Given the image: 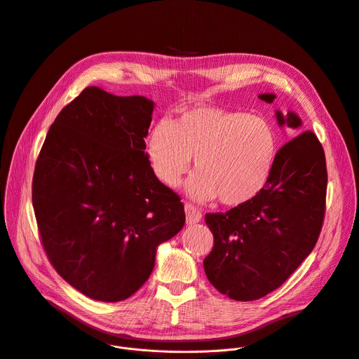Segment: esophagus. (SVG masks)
<instances>
[{"instance_id": "esophagus-1", "label": "esophagus", "mask_w": 359, "mask_h": 359, "mask_svg": "<svg viewBox=\"0 0 359 359\" xmlns=\"http://www.w3.org/2000/svg\"><path fill=\"white\" fill-rule=\"evenodd\" d=\"M184 212H186V223L187 224H196L201 220V212L198 209H196L191 204L186 203L184 204Z\"/></svg>"}]
</instances>
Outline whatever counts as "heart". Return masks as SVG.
I'll return each instance as SVG.
<instances>
[{
  "label": "heart",
  "instance_id": "obj_1",
  "mask_svg": "<svg viewBox=\"0 0 359 359\" xmlns=\"http://www.w3.org/2000/svg\"><path fill=\"white\" fill-rule=\"evenodd\" d=\"M146 151L156 177L168 187L179 186L191 158L197 169L186 183L190 197L206 201L219 197L224 206L259 196L269 184L278 135L263 118L216 107H196L153 126Z\"/></svg>",
  "mask_w": 359,
  "mask_h": 359
}]
</instances>
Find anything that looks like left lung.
<instances>
[{"label":"left lung","instance_id":"1","mask_svg":"<svg viewBox=\"0 0 359 359\" xmlns=\"http://www.w3.org/2000/svg\"><path fill=\"white\" fill-rule=\"evenodd\" d=\"M271 102L276 95H259ZM280 126L299 132L301 119L276 112ZM325 153L305 130L277 153L269 184L252 200L226 213H208L215 237L203 262L209 281L236 301H254L283 285L320 237L327 197Z\"/></svg>","mask_w":359,"mask_h":359}]
</instances>
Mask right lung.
I'll return each mask as SVG.
<instances>
[{
    "label": "right lung",
    "instance_id": "obj_1",
    "mask_svg": "<svg viewBox=\"0 0 359 359\" xmlns=\"http://www.w3.org/2000/svg\"><path fill=\"white\" fill-rule=\"evenodd\" d=\"M155 104L85 88L50 125L32 179L48 260L86 297L129 298L155 267L156 248L184 226L180 197L144 153Z\"/></svg>",
    "mask_w": 359,
    "mask_h": 359
}]
</instances>
